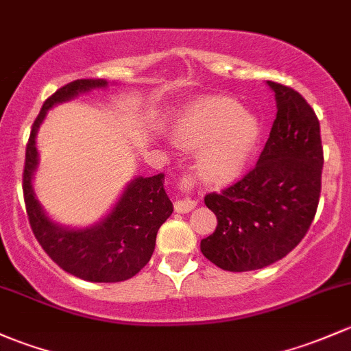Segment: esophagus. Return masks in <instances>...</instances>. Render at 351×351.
Instances as JSON below:
<instances>
[{
	"mask_svg": "<svg viewBox=\"0 0 351 351\" xmlns=\"http://www.w3.org/2000/svg\"><path fill=\"white\" fill-rule=\"evenodd\" d=\"M191 185H193V178H190V176H183L182 182H180V186H182L183 190H190ZM195 206H197V202L191 200V198H176L175 202V210L178 213L191 212Z\"/></svg>",
	"mask_w": 351,
	"mask_h": 351,
	"instance_id": "esophagus-1",
	"label": "esophagus"
}]
</instances>
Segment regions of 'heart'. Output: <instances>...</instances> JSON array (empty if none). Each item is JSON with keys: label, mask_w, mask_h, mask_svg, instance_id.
I'll return each instance as SVG.
<instances>
[{"label": "heart", "mask_w": 351, "mask_h": 351, "mask_svg": "<svg viewBox=\"0 0 351 351\" xmlns=\"http://www.w3.org/2000/svg\"><path fill=\"white\" fill-rule=\"evenodd\" d=\"M180 145L197 149L198 169L205 180L223 183L235 178L249 161L259 139V121L223 95L190 102L173 123Z\"/></svg>", "instance_id": "1"}]
</instances>
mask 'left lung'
Masks as SVG:
<instances>
[{
  "instance_id": "left-lung-1",
  "label": "left lung",
  "mask_w": 351,
  "mask_h": 351,
  "mask_svg": "<svg viewBox=\"0 0 351 351\" xmlns=\"http://www.w3.org/2000/svg\"><path fill=\"white\" fill-rule=\"evenodd\" d=\"M278 114L259 161L237 183L208 193L217 228L202 254L223 271L245 272L274 264L302 241L322 193L319 121L300 92L267 80Z\"/></svg>"
}]
</instances>
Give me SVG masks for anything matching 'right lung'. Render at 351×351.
<instances>
[{
  "instance_id": "add662e5",
  "label": "right lung",
  "mask_w": 351,
  "mask_h": 351,
  "mask_svg": "<svg viewBox=\"0 0 351 351\" xmlns=\"http://www.w3.org/2000/svg\"><path fill=\"white\" fill-rule=\"evenodd\" d=\"M106 87L108 80L104 79H80L50 95L32 126L23 169L25 205L36 241L55 264L90 282H121L138 274L153 256L158 230L173 213V204L163 186V173L131 180L108 215L86 228L53 222L36 200L33 190V175L38 168L36 132L47 112L79 94Z\"/></svg>"
}]
</instances>
